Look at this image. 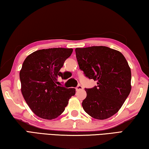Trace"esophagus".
I'll list each match as a JSON object with an SVG mask.
<instances>
[{
	"label": "esophagus",
	"instance_id": "1",
	"mask_svg": "<svg viewBox=\"0 0 149 149\" xmlns=\"http://www.w3.org/2000/svg\"><path fill=\"white\" fill-rule=\"evenodd\" d=\"M75 89H76V91L81 90V89H83V87L81 86V85H78V86L75 87Z\"/></svg>",
	"mask_w": 149,
	"mask_h": 149
}]
</instances>
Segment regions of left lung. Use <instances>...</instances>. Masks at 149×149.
Listing matches in <instances>:
<instances>
[{
  "label": "left lung",
  "instance_id": "obj_1",
  "mask_svg": "<svg viewBox=\"0 0 149 149\" xmlns=\"http://www.w3.org/2000/svg\"><path fill=\"white\" fill-rule=\"evenodd\" d=\"M79 68L97 86L85 89L87 97L82 107L88 114L105 120L117 113L130 95L132 73L120 51L104 46L75 49Z\"/></svg>",
  "mask_w": 149,
  "mask_h": 149
}]
</instances>
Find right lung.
<instances>
[{"label":"right lung","instance_id":"right-lung-1","mask_svg":"<svg viewBox=\"0 0 149 149\" xmlns=\"http://www.w3.org/2000/svg\"><path fill=\"white\" fill-rule=\"evenodd\" d=\"M72 49L52 48L35 51L27 56L19 72L21 91L30 109L45 120L55 119L64 112L74 88L56 85L65 60Z\"/></svg>","mask_w":149,"mask_h":149}]
</instances>
